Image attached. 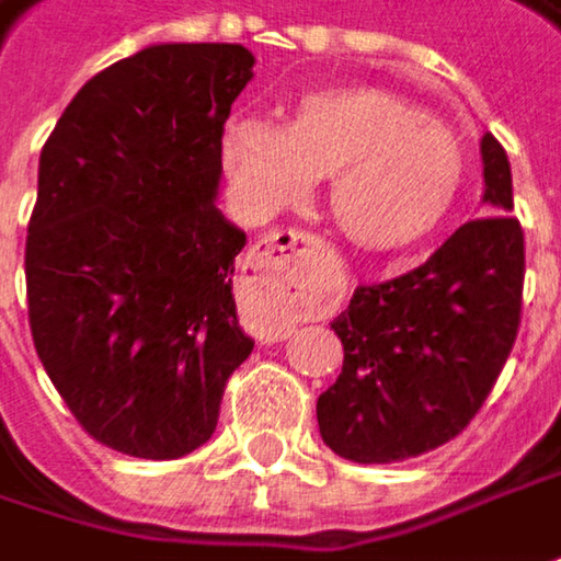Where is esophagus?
Returning <instances> with one entry per match:
<instances>
[{
    "mask_svg": "<svg viewBox=\"0 0 561 561\" xmlns=\"http://www.w3.org/2000/svg\"><path fill=\"white\" fill-rule=\"evenodd\" d=\"M312 252L316 237L302 230H277L271 237H262L242 262V284H259L271 296L296 302L312 290ZM277 331L280 328H274V337Z\"/></svg>",
    "mask_w": 561,
    "mask_h": 561,
    "instance_id": "1",
    "label": "esophagus"
}]
</instances>
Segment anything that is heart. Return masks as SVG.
I'll return each mask as SVG.
<instances>
[{
	"label": "heart",
	"mask_w": 561,
	"mask_h": 561,
	"mask_svg": "<svg viewBox=\"0 0 561 561\" xmlns=\"http://www.w3.org/2000/svg\"><path fill=\"white\" fill-rule=\"evenodd\" d=\"M220 160L252 214L302 202L328 176V214L366 252H401L430 239L461 202V138L381 88H316L290 103L284 128L237 116Z\"/></svg>",
	"instance_id": "obj_1"
}]
</instances>
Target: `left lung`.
I'll use <instances>...</instances> for the list:
<instances>
[{
  "instance_id": "obj_1",
  "label": "left lung",
  "mask_w": 561,
  "mask_h": 561,
  "mask_svg": "<svg viewBox=\"0 0 561 561\" xmlns=\"http://www.w3.org/2000/svg\"><path fill=\"white\" fill-rule=\"evenodd\" d=\"M483 205L394 280L356 287L331 322L344 369L316 404L324 445L356 463H394L451 442L477 416L515 347L524 233L512 217V167L480 141Z\"/></svg>"
}]
</instances>
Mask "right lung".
<instances>
[{"label":"right lung","instance_id":"1","mask_svg":"<svg viewBox=\"0 0 561 561\" xmlns=\"http://www.w3.org/2000/svg\"><path fill=\"white\" fill-rule=\"evenodd\" d=\"M255 56L154 43L94 75L41 151L27 224V316L75 420L131 458L170 461L217 430L242 334L217 208L220 135Z\"/></svg>","mask_w":561,"mask_h":561}]
</instances>
